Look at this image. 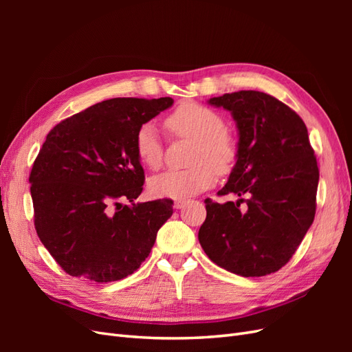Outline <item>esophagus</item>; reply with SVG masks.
<instances>
[{
  "label": "esophagus",
  "instance_id": "34e87169",
  "mask_svg": "<svg viewBox=\"0 0 352 352\" xmlns=\"http://www.w3.org/2000/svg\"><path fill=\"white\" fill-rule=\"evenodd\" d=\"M185 206H186V201H185V199H177V201H175V204H173V207H175L176 210L184 208Z\"/></svg>",
  "mask_w": 352,
  "mask_h": 352
}]
</instances>
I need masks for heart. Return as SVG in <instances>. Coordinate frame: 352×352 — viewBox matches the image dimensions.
I'll list each match as a JSON object with an SVG mask.
<instances>
[{
  "mask_svg": "<svg viewBox=\"0 0 352 352\" xmlns=\"http://www.w3.org/2000/svg\"><path fill=\"white\" fill-rule=\"evenodd\" d=\"M166 129L173 136L195 141L190 154L194 166L167 170L150 179L148 189L154 197L188 199L216 184L217 172L226 173L238 155L235 138L226 131L223 117L199 102H185L167 116ZM135 151L140 162L151 170L163 162V141L154 123H144L135 133Z\"/></svg>",
  "mask_w": 352,
  "mask_h": 352,
  "instance_id": "1",
  "label": "heart"
}]
</instances>
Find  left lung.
I'll return each mask as SVG.
<instances>
[{
  "label": "left lung",
  "instance_id": "8db88e82",
  "mask_svg": "<svg viewBox=\"0 0 352 352\" xmlns=\"http://www.w3.org/2000/svg\"><path fill=\"white\" fill-rule=\"evenodd\" d=\"M208 104L236 122V164L219 195L238 201H204L201 247L212 263L243 278L278 272L316 214L318 167L307 126L286 104L258 91L225 94Z\"/></svg>",
  "mask_w": 352,
  "mask_h": 352
}]
</instances>
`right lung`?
<instances>
[{
    "label": "right lung",
    "instance_id": "right-lung-1",
    "mask_svg": "<svg viewBox=\"0 0 352 352\" xmlns=\"http://www.w3.org/2000/svg\"><path fill=\"white\" fill-rule=\"evenodd\" d=\"M172 104L170 97L111 98L47 135L29 176L35 229L70 276L120 280L150 255L173 201L135 202L145 180L135 133ZM124 199L131 206L121 204Z\"/></svg>",
    "mask_w": 352,
    "mask_h": 352
}]
</instances>
